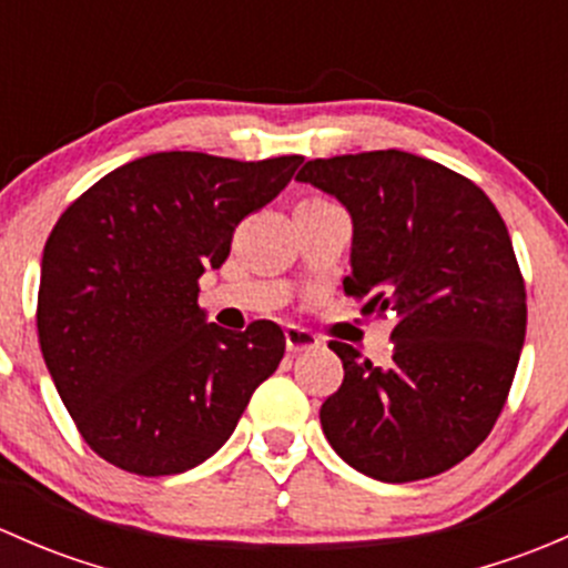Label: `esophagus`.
I'll use <instances>...</instances> for the list:
<instances>
[{"instance_id":"1","label":"esophagus","mask_w":568,"mask_h":568,"mask_svg":"<svg viewBox=\"0 0 568 568\" xmlns=\"http://www.w3.org/2000/svg\"><path fill=\"white\" fill-rule=\"evenodd\" d=\"M321 341L316 332L305 329V326L288 324L285 326V348L288 354H300V352H311V348H318Z\"/></svg>"}]
</instances>
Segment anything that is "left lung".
<instances>
[{
  "label": "left lung",
  "mask_w": 568,
  "mask_h": 568,
  "mask_svg": "<svg viewBox=\"0 0 568 568\" xmlns=\"http://www.w3.org/2000/svg\"><path fill=\"white\" fill-rule=\"evenodd\" d=\"M296 181L352 214L348 296L395 318L385 365L332 341L343 385L321 428L343 462L385 484L467 459L500 417L528 305L511 236L473 181L404 151L313 159Z\"/></svg>",
  "instance_id": "obj_1"
}]
</instances>
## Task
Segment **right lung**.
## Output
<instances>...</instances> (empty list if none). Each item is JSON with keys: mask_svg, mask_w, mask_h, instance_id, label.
<instances>
[{"mask_svg": "<svg viewBox=\"0 0 568 568\" xmlns=\"http://www.w3.org/2000/svg\"><path fill=\"white\" fill-rule=\"evenodd\" d=\"M300 164L151 153L57 220L40 261V352L101 459L148 478L197 467L277 371L283 329L209 324L197 280L225 263L239 222L272 203Z\"/></svg>", "mask_w": 568, "mask_h": 568, "instance_id": "obj_1", "label": "right lung"}]
</instances>
